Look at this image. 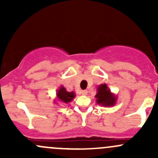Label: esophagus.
Segmentation results:
<instances>
[{
  "instance_id": "obj_1",
  "label": "esophagus",
  "mask_w": 158,
  "mask_h": 158,
  "mask_svg": "<svg viewBox=\"0 0 158 158\" xmlns=\"http://www.w3.org/2000/svg\"><path fill=\"white\" fill-rule=\"evenodd\" d=\"M81 94L83 95H86L87 94H88V91L87 90H82V92H81Z\"/></svg>"
}]
</instances>
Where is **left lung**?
<instances>
[{"instance_id":"8db88e82","label":"left lung","mask_w":158,"mask_h":158,"mask_svg":"<svg viewBox=\"0 0 158 158\" xmlns=\"http://www.w3.org/2000/svg\"><path fill=\"white\" fill-rule=\"evenodd\" d=\"M96 103L104 107H111L116 104L117 96L111 92L107 84H101L97 87V93L95 95Z\"/></svg>"}]
</instances>
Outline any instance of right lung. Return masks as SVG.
Segmentation results:
<instances>
[{
  "mask_svg": "<svg viewBox=\"0 0 158 158\" xmlns=\"http://www.w3.org/2000/svg\"><path fill=\"white\" fill-rule=\"evenodd\" d=\"M76 97V94L74 92H67L65 87L63 85L59 88L56 92V98L60 102L63 103H69Z\"/></svg>",
  "mask_w": 158,
  "mask_h": 158,
  "instance_id": "obj_1",
  "label": "right lung"
}]
</instances>
